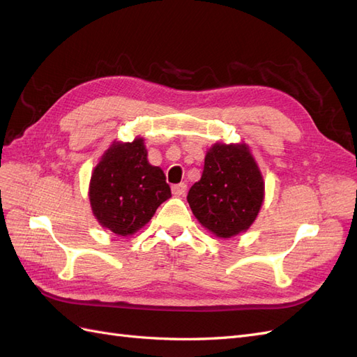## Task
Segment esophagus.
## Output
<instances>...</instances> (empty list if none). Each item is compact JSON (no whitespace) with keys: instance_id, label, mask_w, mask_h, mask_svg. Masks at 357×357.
I'll return each instance as SVG.
<instances>
[{"instance_id":"34e87169","label":"esophagus","mask_w":357,"mask_h":357,"mask_svg":"<svg viewBox=\"0 0 357 357\" xmlns=\"http://www.w3.org/2000/svg\"><path fill=\"white\" fill-rule=\"evenodd\" d=\"M171 190H172V195H174V197H183L188 190V186L185 185V183H178V185L171 186Z\"/></svg>"}]
</instances>
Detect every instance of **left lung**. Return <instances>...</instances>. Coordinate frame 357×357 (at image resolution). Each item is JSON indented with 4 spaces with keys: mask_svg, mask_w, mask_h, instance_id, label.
I'll return each mask as SVG.
<instances>
[{
    "mask_svg": "<svg viewBox=\"0 0 357 357\" xmlns=\"http://www.w3.org/2000/svg\"><path fill=\"white\" fill-rule=\"evenodd\" d=\"M265 198V183L245 143H215L204 159L201 178L188 193L198 222L219 238L245 232Z\"/></svg>",
    "mask_w": 357,
    "mask_h": 357,
    "instance_id": "1",
    "label": "left lung"
}]
</instances>
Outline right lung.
I'll use <instances>...</instances> for the list:
<instances>
[{
	"mask_svg": "<svg viewBox=\"0 0 357 357\" xmlns=\"http://www.w3.org/2000/svg\"><path fill=\"white\" fill-rule=\"evenodd\" d=\"M171 189L159 167L150 165L144 138L113 142L92 171L89 201L95 219L116 235H134L153 218Z\"/></svg>",
	"mask_w": 357,
	"mask_h": 357,
	"instance_id": "1",
	"label": "right lung"
}]
</instances>
